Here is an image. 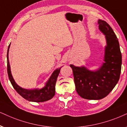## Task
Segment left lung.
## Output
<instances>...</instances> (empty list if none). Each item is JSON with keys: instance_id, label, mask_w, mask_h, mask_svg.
<instances>
[{"instance_id": "obj_1", "label": "left lung", "mask_w": 127, "mask_h": 127, "mask_svg": "<svg viewBox=\"0 0 127 127\" xmlns=\"http://www.w3.org/2000/svg\"><path fill=\"white\" fill-rule=\"evenodd\" d=\"M99 29L105 35L104 63L95 71L85 66L70 64L73 70L75 89L80 97L87 99H100L105 97L120 79L122 56L116 35L105 21L98 20Z\"/></svg>"}]
</instances>
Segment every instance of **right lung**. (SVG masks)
Returning <instances> with one entry per match:
<instances>
[{
  "label": "right lung",
  "mask_w": 127,
  "mask_h": 127,
  "mask_svg": "<svg viewBox=\"0 0 127 127\" xmlns=\"http://www.w3.org/2000/svg\"><path fill=\"white\" fill-rule=\"evenodd\" d=\"M10 44H9L7 49V74L10 83L15 89V90L19 93L20 95L24 98L33 102H44L52 99L55 95V86L57 77L60 73V69L62 67L59 68H57L54 70L53 73L48 81L46 83L44 87L42 89H36L32 90L25 89L22 88L17 83L15 82L13 78L10 70V66L9 61V51L10 48Z\"/></svg>",
  "instance_id": "obj_1"
}]
</instances>
